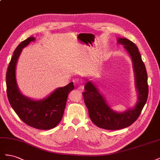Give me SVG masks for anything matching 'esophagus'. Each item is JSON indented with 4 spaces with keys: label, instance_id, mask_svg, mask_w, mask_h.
<instances>
[{
    "label": "esophagus",
    "instance_id": "34e87169",
    "mask_svg": "<svg viewBox=\"0 0 160 160\" xmlns=\"http://www.w3.org/2000/svg\"><path fill=\"white\" fill-rule=\"evenodd\" d=\"M84 88V86L83 85H82V84H80V85L78 86V88H77L78 90H79L80 92H83Z\"/></svg>",
    "mask_w": 160,
    "mask_h": 160
}]
</instances>
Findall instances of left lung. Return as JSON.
<instances>
[{
  "label": "left lung",
  "instance_id": "1",
  "mask_svg": "<svg viewBox=\"0 0 160 160\" xmlns=\"http://www.w3.org/2000/svg\"><path fill=\"white\" fill-rule=\"evenodd\" d=\"M117 42L124 45L133 62L135 85L138 92V101L135 106L123 112L114 111L90 81L86 83L85 91L82 93L91 121L100 128L108 130L121 129L133 124L139 117L148 97V74L138 47L125 38H118Z\"/></svg>",
  "mask_w": 160,
  "mask_h": 160
}]
</instances>
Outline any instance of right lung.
<instances>
[{
    "label": "right lung",
    "instance_id": "1",
    "mask_svg": "<svg viewBox=\"0 0 160 160\" xmlns=\"http://www.w3.org/2000/svg\"><path fill=\"white\" fill-rule=\"evenodd\" d=\"M35 38L30 37L18 45L13 52L6 75L7 92L9 103L25 124L38 129H51L62 120L68 95L74 88L73 82L58 88L48 97L34 100L22 95L16 80V65L22 49Z\"/></svg>",
    "mask_w": 160,
    "mask_h": 160
}]
</instances>
